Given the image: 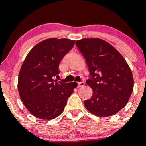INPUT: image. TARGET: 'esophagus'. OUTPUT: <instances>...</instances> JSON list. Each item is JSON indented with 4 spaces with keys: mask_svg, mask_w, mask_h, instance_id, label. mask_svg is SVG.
<instances>
[{
    "mask_svg": "<svg viewBox=\"0 0 146 146\" xmlns=\"http://www.w3.org/2000/svg\"><path fill=\"white\" fill-rule=\"evenodd\" d=\"M85 85V83L83 81H81V82H79V83H78V87H82V86H83Z\"/></svg>",
    "mask_w": 146,
    "mask_h": 146,
    "instance_id": "34e87169",
    "label": "esophagus"
}]
</instances>
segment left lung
Here are the masks:
<instances>
[{"instance_id": "1", "label": "left lung", "mask_w": 146, "mask_h": 146, "mask_svg": "<svg viewBox=\"0 0 146 146\" xmlns=\"http://www.w3.org/2000/svg\"><path fill=\"white\" fill-rule=\"evenodd\" d=\"M76 44L92 78L86 80L93 95L84 101L85 107L98 117L115 115L125 107L133 90V78L126 60L102 39L83 38L76 40Z\"/></svg>"}]
</instances>
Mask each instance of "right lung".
Instances as JSON below:
<instances>
[{
    "label": "right lung",
    "mask_w": 146,
    "mask_h": 146,
    "mask_svg": "<svg viewBox=\"0 0 146 146\" xmlns=\"http://www.w3.org/2000/svg\"><path fill=\"white\" fill-rule=\"evenodd\" d=\"M75 45V40L56 38L35 45L25 57L20 70L18 89L21 100L33 116L43 120L57 118L77 83L54 80L59 64Z\"/></svg>",
    "instance_id": "right-lung-1"
}]
</instances>
